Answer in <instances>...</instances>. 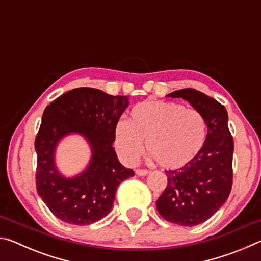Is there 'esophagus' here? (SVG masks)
I'll list each match as a JSON object with an SVG mask.
<instances>
[{"label": "esophagus", "instance_id": "esophagus-1", "mask_svg": "<svg viewBox=\"0 0 261 261\" xmlns=\"http://www.w3.org/2000/svg\"><path fill=\"white\" fill-rule=\"evenodd\" d=\"M149 173V170L147 169H137L136 170V174L138 176H146Z\"/></svg>", "mask_w": 261, "mask_h": 261}]
</instances>
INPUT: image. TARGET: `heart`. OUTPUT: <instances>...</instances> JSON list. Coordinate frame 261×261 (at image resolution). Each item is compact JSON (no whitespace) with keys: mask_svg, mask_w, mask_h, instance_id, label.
Listing matches in <instances>:
<instances>
[{"mask_svg":"<svg viewBox=\"0 0 261 261\" xmlns=\"http://www.w3.org/2000/svg\"><path fill=\"white\" fill-rule=\"evenodd\" d=\"M207 125L202 115L183 105L145 101L131 110L130 120L115 126V146L123 160L135 163L146 149L166 169H177L192 161L206 140Z\"/></svg>","mask_w":261,"mask_h":261,"instance_id":"b5f03b06","label":"heart"}]
</instances>
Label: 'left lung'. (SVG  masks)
Segmentation results:
<instances>
[{
  "instance_id": "8db88e82",
  "label": "left lung",
  "mask_w": 261,
  "mask_h": 261,
  "mask_svg": "<svg viewBox=\"0 0 261 261\" xmlns=\"http://www.w3.org/2000/svg\"><path fill=\"white\" fill-rule=\"evenodd\" d=\"M168 95L189 101L207 125L201 151L179 169L166 170L167 187L156 200L158 212L168 222L193 227L213 216L230 194L233 139L227 110L215 99L193 88Z\"/></svg>"
}]
</instances>
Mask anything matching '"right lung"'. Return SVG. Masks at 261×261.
Masks as SVG:
<instances>
[{"mask_svg":"<svg viewBox=\"0 0 261 261\" xmlns=\"http://www.w3.org/2000/svg\"><path fill=\"white\" fill-rule=\"evenodd\" d=\"M129 105V96L109 95L91 87L74 88L48 105L35 137L38 194L57 219L87 226L113 208L115 193L135 171L123 167L113 147L115 126ZM78 132L92 147L90 166L81 175L65 179L57 171L54 152L65 134Z\"/></svg>","mask_w":261,"mask_h":261,"instance_id":"obj_1","label":"right lung"}]
</instances>
